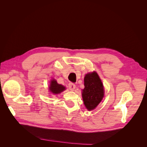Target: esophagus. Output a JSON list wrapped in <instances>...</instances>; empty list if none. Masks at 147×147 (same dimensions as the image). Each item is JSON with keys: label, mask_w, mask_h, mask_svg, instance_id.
Here are the masks:
<instances>
[{"label": "esophagus", "mask_w": 147, "mask_h": 147, "mask_svg": "<svg viewBox=\"0 0 147 147\" xmlns=\"http://www.w3.org/2000/svg\"><path fill=\"white\" fill-rule=\"evenodd\" d=\"M69 88L70 90L74 91L75 89V84L74 83H70L69 84Z\"/></svg>", "instance_id": "obj_1"}]
</instances>
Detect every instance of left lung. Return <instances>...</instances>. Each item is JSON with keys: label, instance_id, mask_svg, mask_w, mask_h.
<instances>
[{"label": "left lung", "instance_id": "obj_1", "mask_svg": "<svg viewBox=\"0 0 147 147\" xmlns=\"http://www.w3.org/2000/svg\"><path fill=\"white\" fill-rule=\"evenodd\" d=\"M84 88L82 90L84 104L88 110H94L99 104L104 96V85L95 71L85 75Z\"/></svg>", "mask_w": 147, "mask_h": 147}]
</instances>
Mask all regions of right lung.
Instances as JSON below:
<instances>
[{
    "label": "right lung",
    "instance_id": "obj_1",
    "mask_svg": "<svg viewBox=\"0 0 147 147\" xmlns=\"http://www.w3.org/2000/svg\"><path fill=\"white\" fill-rule=\"evenodd\" d=\"M65 90V87L62 84H58L56 80L53 79L50 82V86H49V90L53 94H58L59 93L64 91Z\"/></svg>",
    "mask_w": 147,
    "mask_h": 147
}]
</instances>
